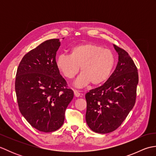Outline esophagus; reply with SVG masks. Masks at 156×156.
Listing matches in <instances>:
<instances>
[{"label":"esophagus","mask_w":156,"mask_h":156,"mask_svg":"<svg viewBox=\"0 0 156 156\" xmlns=\"http://www.w3.org/2000/svg\"><path fill=\"white\" fill-rule=\"evenodd\" d=\"M74 95H75L76 97H79L80 96V92H79L78 90H74Z\"/></svg>","instance_id":"1"}]
</instances>
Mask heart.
I'll list each match as a JSON object with an SVG mask.
<instances>
[{
	"instance_id": "1",
	"label": "heart",
	"mask_w": 156,
	"mask_h": 156,
	"mask_svg": "<svg viewBox=\"0 0 156 156\" xmlns=\"http://www.w3.org/2000/svg\"><path fill=\"white\" fill-rule=\"evenodd\" d=\"M116 63L111 50L94 44H83L72 48L69 54L57 56L55 66L66 78L71 80L77 75L80 67L81 74L74 82L77 88L89 84L98 86L110 78Z\"/></svg>"
}]
</instances>
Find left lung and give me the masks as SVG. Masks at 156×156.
Returning a JSON list of instances; mask_svg holds the SVG:
<instances>
[{
  "mask_svg": "<svg viewBox=\"0 0 156 156\" xmlns=\"http://www.w3.org/2000/svg\"><path fill=\"white\" fill-rule=\"evenodd\" d=\"M113 47L119 55L115 71L105 83L85 95L86 121L92 131L105 134L120 126L133 108L139 78L136 66L128 53Z\"/></svg>",
  "mask_w": 156,
  "mask_h": 156,
  "instance_id": "1",
  "label": "left lung"
}]
</instances>
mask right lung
I'll return each mask as SVG.
<instances>
[{"mask_svg":"<svg viewBox=\"0 0 156 156\" xmlns=\"http://www.w3.org/2000/svg\"><path fill=\"white\" fill-rule=\"evenodd\" d=\"M60 44L59 39L43 42L24 55L16 71L19 111L33 127L45 133L63 125L65 111L74 97L55 66Z\"/></svg>","mask_w":156,"mask_h":156,"instance_id":"1","label":"right lung"}]
</instances>
